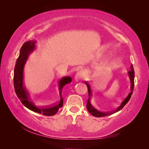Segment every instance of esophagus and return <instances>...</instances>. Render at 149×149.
Segmentation results:
<instances>
[{"label": "esophagus", "mask_w": 149, "mask_h": 149, "mask_svg": "<svg viewBox=\"0 0 149 149\" xmlns=\"http://www.w3.org/2000/svg\"><path fill=\"white\" fill-rule=\"evenodd\" d=\"M83 74V73L81 71H78L77 73H76V74H75V76H74V79L76 81H78V80H79L81 78H82Z\"/></svg>", "instance_id": "34e87169"}]
</instances>
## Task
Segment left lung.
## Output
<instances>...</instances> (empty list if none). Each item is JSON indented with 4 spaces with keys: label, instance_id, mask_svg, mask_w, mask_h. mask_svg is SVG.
Wrapping results in <instances>:
<instances>
[{
    "label": "left lung",
    "instance_id": "left-lung-1",
    "mask_svg": "<svg viewBox=\"0 0 149 149\" xmlns=\"http://www.w3.org/2000/svg\"><path fill=\"white\" fill-rule=\"evenodd\" d=\"M129 77H130V83H131V92H130L129 95L127 96V97H126L125 100L123 101V102H122L121 104L117 108L113 111H109V112H100L97 111V109H96L95 108H94L92 104H91V97H92V91L91 88H90L88 84V83H87L86 82H84L85 84L87 85V87H88V94H89V99L88 100L87 102V109L89 111V112H90L93 116L97 117V118H101V117H105V116H109L111 115L112 114H114L116 112L119 111L120 110H121L124 107V106L127 104L129 100L131 97V95L132 94V91L134 90V77H135V73H134V68H133V65H131V67H130V71H129Z\"/></svg>",
    "mask_w": 149,
    "mask_h": 149
}]
</instances>
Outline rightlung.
Returning a JSON list of instances; mask_svg holds the SVG:
<instances>
[{
	"label": "right lung",
	"mask_w": 149,
	"mask_h": 149,
	"mask_svg": "<svg viewBox=\"0 0 149 149\" xmlns=\"http://www.w3.org/2000/svg\"><path fill=\"white\" fill-rule=\"evenodd\" d=\"M35 42H25L23 46L21 47L20 55L17 58L15 66L14 68V74H13V84H14L15 91L17 97H19L21 102L27 107L30 110L37 112L39 114L47 116H52L55 115L60 108L62 107L63 104V100L61 96L62 89L66 84L71 82V78L69 76H66L60 79L59 90L60 94V100L56 104L50 107H37L34 106L33 104L29 101V95L25 91V89L23 84V70L25 62L27 60L29 54L35 48Z\"/></svg>",
	"instance_id": "1"
}]
</instances>
